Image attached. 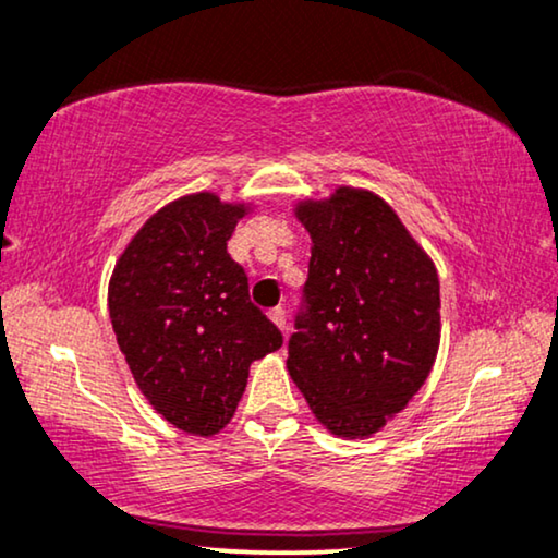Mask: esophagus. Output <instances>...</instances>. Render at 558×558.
<instances>
[{"label": "esophagus", "mask_w": 558, "mask_h": 558, "mask_svg": "<svg viewBox=\"0 0 558 558\" xmlns=\"http://www.w3.org/2000/svg\"><path fill=\"white\" fill-rule=\"evenodd\" d=\"M267 316H270L272 324H275V327H278L280 331L288 329V316H286V308H283V306L270 308V312H267Z\"/></svg>", "instance_id": "1"}]
</instances>
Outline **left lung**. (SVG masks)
<instances>
[{
    "instance_id": "8db88e82",
    "label": "left lung",
    "mask_w": 558,
    "mask_h": 558,
    "mask_svg": "<svg viewBox=\"0 0 558 558\" xmlns=\"http://www.w3.org/2000/svg\"><path fill=\"white\" fill-rule=\"evenodd\" d=\"M314 250L288 373L335 435L368 437L420 391L440 342L435 265L399 216L365 190L303 203Z\"/></svg>"
}]
</instances>
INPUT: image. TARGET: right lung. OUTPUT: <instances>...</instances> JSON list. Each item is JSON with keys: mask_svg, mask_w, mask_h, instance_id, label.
<instances>
[{"mask_svg": "<svg viewBox=\"0 0 558 558\" xmlns=\"http://www.w3.org/2000/svg\"><path fill=\"white\" fill-rule=\"evenodd\" d=\"M242 216L210 193L180 197L144 223L110 280L112 331L138 389L190 435L227 425L250 365L283 344L227 252Z\"/></svg>", "mask_w": 558, "mask_h": 558, "instance_id": "right-lung-1", "label": "right lung"}]
</instances>
